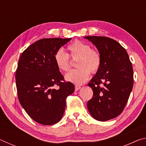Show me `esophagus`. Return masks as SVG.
Here are the masks:
<instances>
[{"mask_svg": "<svg viewBox=\"0 0 146 146\" xmlns=\"http://www.w3.org/2000/svg\"><path fill=\"white\" fill-rule=\"evenodd\" d=\"M80 88H81L80 86H75V91H76L80 90Z\"/></svg>", "mask_w": 146, "mask_h": 146, "instance_id": "34e87169", "label": "esophagus"}]
</instances>
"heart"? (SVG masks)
Instances as JSON below:
<instances>
[{
    "instance_id": "heart-1",
    "label": "heart",
    "mask_w": 146,
    "mask_h": 146,
    "mask_svg": "<svg viewBox=\"0 0 146 146\" xmlns=\"http://www.w3.org/2000/svg\"><path fill=\"white\" fill-rule=\"evenodd\" d=\"M68 55L75 62V67L66 74L65 79L68 82L82 85L85 83L91 73L99 70L102 64L100 53L97 49H91L90 44L80 40H75L68 47ZM68 55L62 50H58L55 54V62L56 67L61 71H68L70 63Z\"/></svg>"
}]
</instances>
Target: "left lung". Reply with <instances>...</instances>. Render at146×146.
Masks as SVG:
<instances>
[{
	"label": "left lung",
	"mask_w": 146,
	"mask_h": 146,
	"mask_svg": "<svg viewBox=\"0 0 146 146\" xmlns=\"http://www.w3.org/2000/svg\"><path fill=\"white\" fill-rule=\"evenodd\" d=\"M84 38L96 46L102 57L99 70L88 84L93 96L88 109L95 119L104 122L117 117L126 105L133 86L132 64L117 41L106 36Z\"/></svg>",
	"instance_id": "left-lung-1"
}]
</instances>
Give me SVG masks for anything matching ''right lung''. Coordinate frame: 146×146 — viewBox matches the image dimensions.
<instances>
[{"label":"right lung","instance_id":"right-lung-1","mask_svg":"<svg viewBox=\"0 0 146 146\" xmlns=\"http://www.w3.org/2000/svg\"><path fill=\"white\" fill-rule=\"evenodd\" d=\"M71 38H43L32 44L19 60L15 79L20 104L32 119L42 125L58 122L66 99L75 91L56 67L55 53ZM58 85L59 88H54Z\"/></svg>","mask_w":146,"mask_h":146}]
</instances>
